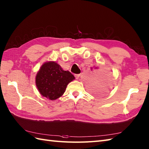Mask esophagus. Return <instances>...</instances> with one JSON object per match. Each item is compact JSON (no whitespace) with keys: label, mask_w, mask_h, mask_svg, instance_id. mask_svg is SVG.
<instances>
[{"label":"esophagus","mask_w":149,"mask_h":149,"mask_svg":"<svg viewBox=\"0 0 149 149\" xmlns=\"http://www.w3.org/2000/svg\"><path fill=\"white\" fill-rule=\"evenodd\" d=\"M79 76H80V74H75V79H78L79 77Z\"/></svg>","instance_id":"esophagus-1"}]
</instances>
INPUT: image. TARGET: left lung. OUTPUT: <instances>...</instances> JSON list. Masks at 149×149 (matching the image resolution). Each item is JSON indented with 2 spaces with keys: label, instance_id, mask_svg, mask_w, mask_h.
Masks as SVG:
<instances>
[{
  "label": "left lung",
  "instance_id": "8db88e82",
  "mask_svg": "<svg viewBox=\"0 0 149 149\" xmlns=\"http://www.w3.org/2000/svg\"><path fill=\"white\" fill-rule=\"evenodd\" d=\"M98 68L97 67H95V69ZM91 70H93V68L91 67ZM107 88L106 86H104V85H102V86H97L95 87L92 88V92L93 94L96 95H102L105 94L107 93Z\"/></svg>",
  "mask_w": 149,
  "mask_h": 149
}]
</instances>
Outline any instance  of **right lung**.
Masks as SVG:
<instances>
[{"instance_id": "obj_1", "label": "right lung", "mask_w": 149, "mask_h": 149, "mask_svg": "<svg viewBox=\"0 0 149 149\" xmlns=\"http://www.w3.org/2000/svg\"><path fill=\"white\" fill-rule=\"evenodd\" d=\"M75 79L69 71L63 70L56 61L44 63L36 75V85L40 93L54 100L65 93L67 85Z\"/></svg>"}]
</instances>
